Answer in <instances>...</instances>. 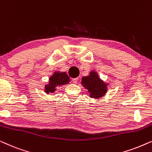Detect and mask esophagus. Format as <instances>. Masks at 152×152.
Returning a JSON list of instances; mask_svg holds the SVG:
<instances>
[{
    "label": "esophagus",
    "mask_w": 152,
    "mask_h": 152,
    "mask_svg": "<svg viewBox=\"0 0 152 152\" xmlns=\"http://www.w3.org/2000/svg\"><path fill=\"white\" fill-rule=\"evenodd\" d=\"M72 80V82L75 83V84H76V83H77V82H78V78L77 77L73 78Z\"/></svg>",
    "instance_id": "34e87169"
}]
</instances>
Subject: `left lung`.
I'll list each match as a JSON object with an SVG mask.
<instances>
[{
  "label": "left lung",
  "mask_w": 152,
  "mask_h": 152,
  "mask_svg": "<svg viewBox=\"0 0 152 152\" xmlns=\"http://www.w3.org/2000/svg\"><path fill=\"white\" fill-rule=\"evenodd\" d=\"M82 84L89 93V96L93 98L103 97L107 91V84L99 77L96 72L92 71L88 76L82 78Z\"/></svg>",
  "instance_id": "8db88e82"
}]
</instances>
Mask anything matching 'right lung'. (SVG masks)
<instances>
[{"instance_id": "1", "label": "right lung", "mask_w": 152, "mask_h": 152, "mask_svg": "<svg viewBox=\"0 0 152 152\" xmlns=\"http://www.w3.org/2000/svg\"><path fill=\"white\" fill-rule=\"evenodd\" d=\"M70 77L65 72H55L49 79V84L45 86V92L48 94L49 93H55L57 87L62 85L68 84Z\"/></svg>"}]
</instances>
